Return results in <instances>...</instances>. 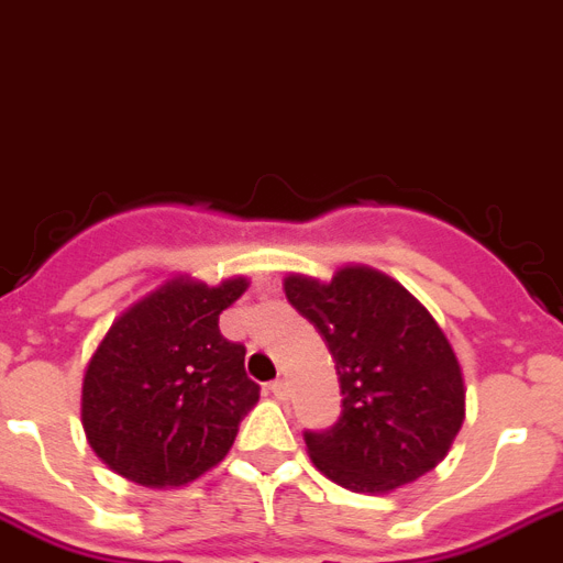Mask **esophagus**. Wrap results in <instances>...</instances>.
Listing matches in <instances>:
<instances>
[{
  "label": "esophagus",
  "instance_id": "esophagus-1",
  "mask_svg": "<svg viewBox=\"0 0 563 563\" xmlns=\"http://www.w3.org/2000/svg\"><path fill=\"white\" fill-rule=\"evenodd\" d=\"M268 390H272L274 399H289V382H286V378H274L272 385H268Z\"/></svg>",
  "mask_w": 563,
  "mask_h": 563
}]
</instances>
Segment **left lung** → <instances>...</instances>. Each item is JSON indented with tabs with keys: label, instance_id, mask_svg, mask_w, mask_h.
<instances>
[{
	"label": "left lung",
	"instance_id": "8db88e82",
	"mask_svg": "<svg viewBox=\"0 0 563 563\" xmlns=\"http://www.w3.org/2000/svg\"><path fill=\"white\" fill-rule=\"evenodd\" d=\"M286 300L335 361L341 416L306 431L312 463L353 492L385 495L437 468L465 419L460 361L408 289L364 266L329 283L291 274Z\"/></svg>",
	"mask_w": 563,
	"mask_h": 563
}]
</instances>
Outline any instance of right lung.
I'll return each mask as SVG.
<instances>
[{
  "label": "right lung",
  "instance_id": "add662e5",
  "mask_svg": "<svg viewBox=\"0 0 563 563\" xmlns=\"http://www.w3.org/2000/svg\"><path fill=\"white\" fill-rule=\"evenodd\" d=\"M249 283L170 280L126 309L84 376V431L95 454L132 483L185 486L222 460L260 399L245 346L219 314Z\"/></svg>",
  "mask_w": 563,
  "mask_h": 563
}]
</instances>
